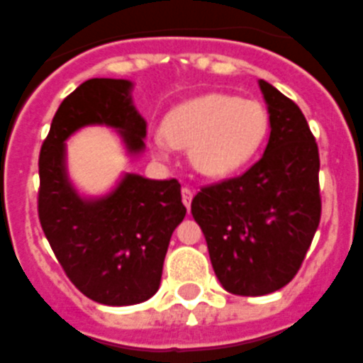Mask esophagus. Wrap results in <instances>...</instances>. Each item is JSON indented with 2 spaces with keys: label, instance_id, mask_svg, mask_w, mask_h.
Instances as JSON below:
<instances>
[{
  "label": "esophagus",
  "instance_id": "1",
  "mask_svg": "<svg viewBox=\"0 0 363 363\" xmlns=\"http://www.w3.org/2000/svg\"><path fill=\"white\" fill-rule=\"evenodd\" d=\"M181 194H182V203L186 206V209H190V206H192L194 192H192V190H190V188H188V186H184V188H182V190H181Z\"/></svg>",
  "mask_w": 363,
  "mask_h": 363
}]
</instances>
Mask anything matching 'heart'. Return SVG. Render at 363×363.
<instances>
[{"mask_svg":"<svg viewBox=\"0 0 363 363\" xmlns=\"http://www.w3.org/2000/svg\"><path fill=\"white\" fill-rule=\"evenodd\" d=\"M267 108L259 101L209 93L182 102L152 133L154 156L169 162L179 148H190V163L200 175L225 179L245 167L268 135Z\"/></svg>","mask_w":363,"mask_h":363,"instance_id":"b5f03b06","label":"heart"}]
</instances>
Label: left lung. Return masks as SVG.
<instances>
[{"mask_svg": "<svg viewBox=\"0 0 363 363\" xmlns=\"http://www.w3.org/2000/svg\"><path fill=\"white\" fill-rule=\"evenodd\" d=\"M270 137L261 160L236 179L201 188L192 215L215 276L228 293L261 297L301 268L320 225L316 140L301 108L259 79Z\"/></svg>", "mask_w": 363, "mask_h": 363, "instance_id": "left-lung-1", "label": "left lung"}]
</instances>
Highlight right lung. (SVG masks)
<instances>
[{"label":"right lung","instance_id":"add662e5","mask_svg":"<svg viewBox=\"0 0 363 363\" xmlns=\"http://www.w3.org/2000/svg\"><path fill=\"white\" fill-rule=\"evenodd\" d=\"M133 87L112 77L83 82L57 110L40 154L41 228L72 284L106 306L145 303L160 289L171 234L186 215L175 179L123 173L106 194L85 196L68 175L66 140L83 127L114 129L131 160L145 152Z\"/></svg>","mask_w":363,"mask_h":363}]
</instances>
